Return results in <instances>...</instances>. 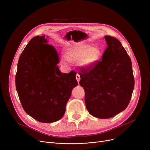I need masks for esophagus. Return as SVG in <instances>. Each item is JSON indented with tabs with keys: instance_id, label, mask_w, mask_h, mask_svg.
<instances>
[{
	"instance_id": "1",
	"label": "esophagus",
	"mask_w": 150,
	"mask_h": 150,
	"mask_svg": "<svg viewBox=\"0 0 150 150\" xmlns=\"http://www.w3.org/2000/svg\"><path fill=\"white\" fill-rule=\"evenodd\" d=\"M76 80H77L78 84H79L80 80V79H81V78H80V76L79 74H76Z\"/></svg>"
}]
</instances>
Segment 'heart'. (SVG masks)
<instances>
[{"mask_svg": "<svg viewBox=\"0 0 150 150\" xmlns=\"http://www.w3.org/2000/svg\"><path fill=\"white\" fill-rule=\"evenodd\" d=\"M100 54L98 47L88 44H81L67 47L64 51V57L70 62H80L82 68L89 69L96 65Z\"/></svg>", "mask_w": 150, "mask_h": 150, "instance_id": "obj_1", "label": "heart"}]
</instances>
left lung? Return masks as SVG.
Wrapping results in <instances>:
<instances>
[{
    "mask_svg": "<svg viewBox=\"0 0 150 150\" xmlns=\"http://www.w3.org/2000/svg\"><path fill=\"white\" fill-rule=\"evenodd\" d=\"M107 48L101 61L89 69H81L80 84L86 106L98 119H109L127 108L134 88L131 59L117 39L105 36Z\"/></svg>",
    "mask_w": 150,
    "mask_h": 150,
    "instance_id": "8db88e82",
    "label": "left lung"
}]
</instances>
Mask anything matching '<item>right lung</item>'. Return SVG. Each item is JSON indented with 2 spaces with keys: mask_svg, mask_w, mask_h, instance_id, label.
Returning <instances> with one entry per match:
<instances>
[{
  "mask_svg": "<svg viewBox=\"0 0 150 150\" xmlns=\"http://www.w3.org/2000/svg\"><path fill=\"white\" fill-rule=\"evenodd\" d=\"M58 54L45 36L29 41L19 57L16 88L25 112L42 123L61 119L72 90L78 85L76 73H61Z\"/></svg>",
  "mask_w": 150,
  "mask_h": 150,
  "instance_id": "1",
  "label": "right lung"
}]
</instances>
